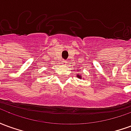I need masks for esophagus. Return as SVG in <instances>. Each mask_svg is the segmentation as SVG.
Segmentation results:
<instances>
[{"label":"esophagus","mask_w":131,"mask_h":131,"mask_svg":"<svg viewBox=\"0 0 131 131\" xmlns=\"http://www.w3.org/2000/svg\"><path fill=\"white\" fill-rule=\"evenodd\" d=\"M62 64H64V65H65V64H67V62H66V61H64Z\"/></svg>","instance_id":"obj_1"}]
</instances>
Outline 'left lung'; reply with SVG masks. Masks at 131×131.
I'll return each instance as SVG.
<instances>
[{
  "label": "left lung",
  "mask_w": 131,
  "mask_h": 131,
  "mask_svg": "<svg viewBox=\"0 0 131 131\" xmlns=\"http://www.w3.org/2000/svg\"><path fill=\"white\" fill-rule=\"evenodd\" d=\"M77 77H78V78H79V79H81V76L79 75V74H78V75H77Z\"/></svg>",
  "instance_id": "8db88e82"
}]
</instances>
